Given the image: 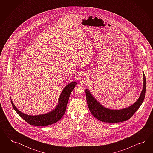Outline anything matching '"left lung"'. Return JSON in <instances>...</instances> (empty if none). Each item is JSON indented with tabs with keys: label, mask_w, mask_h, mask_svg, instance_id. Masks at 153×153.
<instances>
[{
	"label": "left lung",
	"mask_w": 153,
	"mask_h": 153,
	"mask_svg": "<svg viewBox=\"0 0 153 153\" xmlns=\"http://www.w3.org/2000/svg\"><path fill=\"white\" fill-rule=\"evenodd\" d=\"M143 89L139 99L132 105L120 110H111L102 107L93 97L88 90L86 89L85 93L90 111L97 119L104 122L118 123L129 120L139 109V107L144 102L146 91V78L144 73H143Z\"/></svg>",
	"instance_id": "1"
}]
</instances>
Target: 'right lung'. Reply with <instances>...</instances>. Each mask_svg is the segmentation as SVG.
Here are the masks:
<instances>
[{
	"mask_svg": "<svg viewBox=\"0 0 153 153\" xmlns=\"http://www.w3.org/2000/svg\"><path fill=\"white\" fill-rule=\"evenodd\" d=\"M76 84V82H73L69 83L65 87L60 94L58 105L54 110L48 113L38 116H28L18 110L11 100L12 105L19 116L26 122H27L28 124L37 126L50 125L60 120L64 115L66 111L67 105L70 98V94Z\"/></svg>",
	"mask_w": 153,
	"mask_h": 153,
	"instance_id": "obj_1",
	"label": "right lung"
}]
</instances>
